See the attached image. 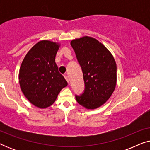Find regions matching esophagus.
Here are the masks:
<instances>
[{
    "label": "esophagus",
    "instance_id": "34e87169",
    "mask_svg": "<svg viewBox=\"0 0 150 150\" xmlns=\"http://www.w3.org/2000/svg\"><path fill=\"white\" fill-rule=\"evenodd\" d=\"M64 77H65V80H66V81H67V83H69V79H68V76H67L66 74H65V75H64Z\"/></svg>",
    "mask_w": 150,
    "mask_h": 150
}]
</instances>
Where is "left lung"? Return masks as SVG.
<instances>
[{
  "mask_svg": "<svg viewBox=\"0 0 150 150\" xmlns=\"http://www.w3.org/2000/svg\"><path fill=\"white\" fill-rule=\"evenodd\" d=\"M83 73L85 89L76 96L78 103L96 109L109 99L117 84V65L111 53L101 42L89 36L71 41Z\"/></svg>",
  "mask_w": 150,
  "mask_h": 150,
  "instance_id": "obj_1",
  "label": "left lung"
}]
</instances>
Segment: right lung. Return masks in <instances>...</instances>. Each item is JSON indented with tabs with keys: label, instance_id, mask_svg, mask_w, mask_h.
Wrapping results in <instances>:
<instances>
[{
	"label": "right lung",
	"instance_id": "obj_1",
	"mask_svg": "<svg viewBox=\"0 0 150 150\" xmlns=\"http://www.w3.org/2000/svg\"><path fill=\"white\" fill-rule=\"evenodd\" d=\"M59 46V43L40 41L27 52L20 66V89L26 99L38 108L52 105L67 85L55 63Z\"/></svg>",
	"mask_w": 150,
	"mask_h": 150
}]
</instances>
